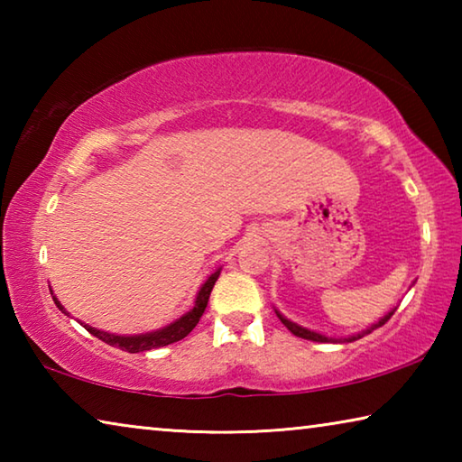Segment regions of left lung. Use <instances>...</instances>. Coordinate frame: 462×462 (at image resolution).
<instances>
[{
    "mask_svg": "<svg viewBox=\"0 0 462 462\" xmlns=\"http://www.w3.org/2000/svg\"><path fill=\"white\" fill-rule=\"evenodd\" d=\"M393 311H395V310H391V311H389V314H385V316H383V318L379 319V322H377V324H373L371 328H366V330H365L363 334H355V336H348V338H328V336H324V334L311 332V330H308V328H301V326H297V324H293V322H289V319H287V318H283V316H281V314H279V311H277V316H279V319H281V322H283V324H285V328H287V330H289V332H291V334H295V336H300V338H306V340H311V342H353V340H358V338H363V336H365V334H369V332H373V330H374V328H381L383 324H385V322H387V319H389L391 316H393Z\"/></svg>",
    "mask_w": 462,
    "mask_h": 462,
    "instance_id": "8db88e82",
    "label": "left lung"
}]
</instances>
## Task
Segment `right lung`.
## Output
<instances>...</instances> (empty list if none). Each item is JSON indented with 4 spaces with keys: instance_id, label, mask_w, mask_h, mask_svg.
I'll return each instance as SVG.
<instances>
[{
    "instance_id": "add662e5",
    "label": "right lung",
    "mask_w": 462,
    "mask_h": 462,
    "mask_svg": "<svg viewBox=\"0 0 462 462\" xmlns=\"http://www.w3.org/2000/svg\"><path fill=\"white\" fill-rule=\"evenodd\" d=\"M217 277H220V269L214 271L212 275L208 277L206 283L201 285V289L198 291V297H195V303L193 308L183 314L179 319H175L173 324H169L165 328H161V330L156 332H148V334H136V336H118V334H109V332H101L96 330V328H91L88 324H83L85 330L89 334L96 336L101 342L109 344V346H116L120 350H126V353H144V350H152V348H161V346H167V344H173L183 340L187 334H189L195 326H198L199 318L203 316V311H206L208 306V300H209V293H212V289L216 285ZM54 303H57V308L62 311V314L69 316V311L60 306V301L57 297L52 295Z\"/></svg>"
}]
</instances>
